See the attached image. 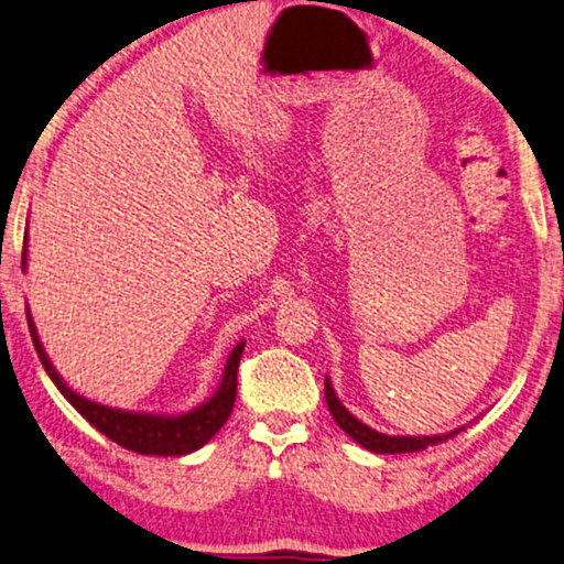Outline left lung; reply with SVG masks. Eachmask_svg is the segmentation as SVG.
<instances>
[{
  "label": "left lung",
  "mask_w": 564,
  "mask_h": 564,
  "mask_svg": "<svg viewBox=\"0 0 564 564\" xmlns=\"http://www.w3.org/2000/svg\"><path fill=\"white\" fill-rule=\"evenodd\" d=\"M325 402H328V410L333 414V420H336L338 427L346 432L356 440L358 445L366 447V451L371 453H379V455H397V453H420V451H427L432 445H440V443H447V440H453L458 435L460 430H451V432H443V435H383V432L369 427V424L361 422L358 417H354L343 402L336 394V389H333L330 379L325 377Z\"/></svg>",
  "instance_id": "obj_1"
}]
</instances>
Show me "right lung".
<instances>
[{
  "mask_svg": "<svg viewBox=\"0 0 564 564\" xmlns=\"http://www.w3.org/2000/svg\"><path fill=\"white\" fill-rule=\"evenodd\" d=\"M28 267V236H24L22 249V269ZM28 323L32 333V343H35L40 361H43L47 377L53 379L61 394L68 399L80 417H86L96 430L106 435L113 443L127 447V451L140 455H162V458H173V455H187L200 451L218 430L224 427L226 420L231 417L234 402H236V371H239V361L243 354L247 340H239L231 354L226 358L224 377L218 381V389L210 394L206 402L195 404L193 410L177 412V414H162V412H134V410H119V406H109L94 399H86L70 389L63 377L55 371L51 358H47L43 340L37 336L35 321L28 307Z\"/></svg>",
  "mask_w": 564,
  "mask_h": 564,
  "instance_id": "1",
  "label": "right lung"
}]
</instances>
